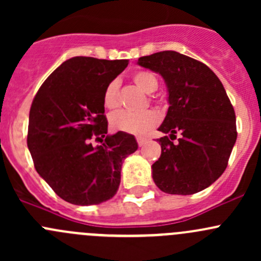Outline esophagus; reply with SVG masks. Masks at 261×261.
<instances>
[{
	"label": "esophagus",
	"instance_id": "1",
	"mask_svg": "<svg viewBox=\"0 0 261 261\" xmlns=\"http://www.w3.org/2000/svg\"><path fill=\"white\" fill-rule=\"evenodd\" d=\"M145 143H146L145 139H144V138H138V144H139V146H143Z\"/></svg>",
	"mask_w": 261,
	"mask_h": 261
}]
</instances>
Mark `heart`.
Returning a JSON list of instances; mask_svg holds the SVG:
<instances>
[{"mask_svg":"<svg viewBox=\"0 0 261 261\" xmlns=\"http://www.w3.org/2000/svg\"><path fill=\"white\" fill-rule=\"evenodd\" d=\"M133 81L145 93H152L158 88V78L147 70H138L134 73ZM103 105L109 110H114L120 105V86L117 81H112L107 84L103 93ZM158 123L159 116L154 111H145L141 114L117 111L110 116V126L112 130L131 135H144Z\"/></svg>","mask_w":261,"mask_h":261,"instance_id":"b5f03b06","label":"heart"}]
</instances>
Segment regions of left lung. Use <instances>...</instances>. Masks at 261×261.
Masks as SVG:
<instances>
[{"mask_svg":"<svg viewBox=\"0 0 261 261\" xmlns=\"http://www.w3.org/2000/svg\"><path fill=\"white\" fill-rule=\"evenodd\" d=\"M138 64L159 73L169 92L159 127L168 135L158 139L162 155L151 167L152 179L169 194L203 191L225 172L238 138L222 83L206 64L173 50L139 58Z\"/></svg>","mask_w":261,"mask_h":261,"instance_id":"8db88e82","label":"left lung"}]
</instances>
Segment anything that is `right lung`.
<instances>
[{
  "instance_id": "right-lung-1",
  "label": "right lung",
  "mask_w": 261,
  "mask_h": 261,
  "mask_svg": "<svg viewBox=\"0 0 261 261\" xmlns=\"http://www.w3.org/2000/svg\"><path fill=\"white\" fill-rule=\"evenodd\" d=\"M127 60L74 57L41 84L29 115L28 147L34 167L53 191L78 206L112 198L121 165L138 150L130 134L107 135L103 93ZM105 141L93 147L91 140Z\"/></svg>"
}]
</instances>
